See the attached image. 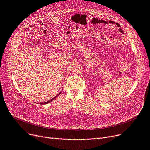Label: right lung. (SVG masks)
<instances>
[{
	"mask_svg": "<svg viewBox=\"0 0 150 150\" xmlns=\"http://www.w3.org/2000/svg\"><path fill=\"white\" fill-rule=\"evenodd\" d=\"M61 92H60V93H59L58 95H57L56 96H55L54 98H53L52 99H51V100H48V101H47V102H44V103H40V104H41V105H44V104H47V103H50V102H52V100H54V99H55V98H56L57 96H58V95H59V94H60V93H61Z\"/></svg>",
	"mask_w": 150,
	"mask_h": 150,
	"instance_id": "add662e5",
	"label": "right lung"
}]
</instances>
